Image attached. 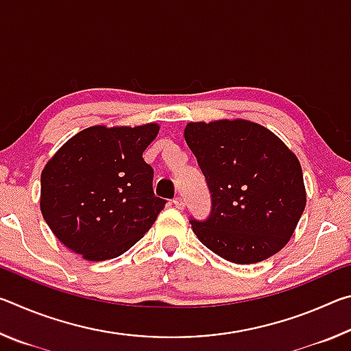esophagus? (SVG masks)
Segmentation results:
<instances>
[{"mask_svg": "<svg viewBox=\"0 0 351 351\" xmlns=\"http://www.w3.org/2000/svg\"><path fill=\"white\" fill-rule=\"evenodd\" d=\"M173 204H175L176 209H180V210H182L184 207H186V203H184V199H182L181 197H176V198L173 199Z\"/></svg>", "mask_w": 351, "mask_h": 351, "instance_id": "esophagus-1", "label": "esophagus"}]
</instances>
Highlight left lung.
Instances as JSON below:
<instances>
[{
  "mask_svg": "<svg viewBox=\"0 0 351 351\" xmlns=\"http://www.w3.org/2000/svg\"><path fill=\"white\" fill-rule=\"evenodd\" d=\"M184 139L210 190V215L190 219L199 241L239 265L280 251L306 204L295 154L268 128L245 119L190 122Z\"/></svg>",
  "mask_w": 351,
  "mask_h": 351,
  "instance_id": "1",
  "label": "left lung"
}]
</instances>
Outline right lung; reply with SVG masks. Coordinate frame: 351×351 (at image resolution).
Here are the masks:
<instances>
[{
	"label": "right lung",
	"instance_id": "1",
	"mask_svg": "<svg viewBox=\"0 0 351 351\" xmlns=\"http://www.w3.org/2000/svg\"><path fill=\"white\" fill-rule=\"evenodd\" d=\"M158 132V123L85 128L45 165L40 209L71 251L91 261L116 258L156 221L167 201L154 197L142 153Z\"/></svg>",
	"mask_w": 351,
	"mask_h": 351
}]
</instances>
